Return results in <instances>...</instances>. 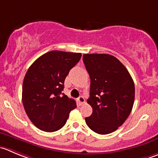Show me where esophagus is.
<instances>
[{
  "mask_svg": "<svg viewBox=\"0 0 158 158\" xmlns=\"http://www.w3.org/2000/svg\"><path fill=\"white\" fill-rule=\"evenodd\" d=\"M77 99H78V102H79V105H82V104H83L84 102H85V99H84L83 96H80Z\"/></svg>",
  "mask_w": 158,
  "mask_h": 158,
  "instance_id": "34e87169",
  "label": "esophagus"
}]
</instances>
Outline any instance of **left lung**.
Segmentation results:
<instances>
[{
  "label": "left lung",
  "instance_id": "obj_1",
  "mask_svg": "<svg viewBox=\"0 0 158 158\" xmlns=\"http://www.w3.org/2000/svg\"><path fill=\"white\" fill-rule=\"evenodd\" d=\"M82 59L90 77L87 102L93 108L85 123L97 134H110L124 123L132 110L134 81L126 67L111 55L84 54Z\"/></svg>",
  "mask_w": 158,
  "mask_h": 158
}]
</instances>
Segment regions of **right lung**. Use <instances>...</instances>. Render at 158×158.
Masks as SVG:
<instances>
[{
	"label": "right lung",
	"instance_id": "1",
	"mask_svg": "<svg viewBox=\"0 0 158 158\" xmlns=\"http://www.w3.org/2000/svg\"><path fill=\"white\" fill-rule=\"evenodd\" d=\"M81 53L52 51L29 67L22 86L24 110L36 127L55 132L63 127L69 113L76 108L74 99L62 93L70 69L80 60Z\"/></svg>",
	"mask_w": 158,
	"mask_h": 158
}]
</instances>
